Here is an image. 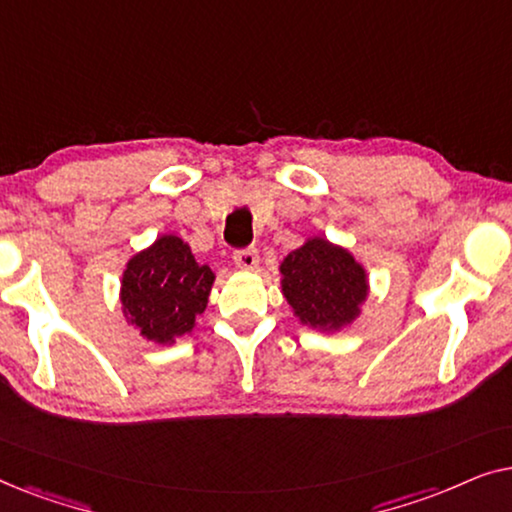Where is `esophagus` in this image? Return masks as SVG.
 Listing matches in <instances>:
<instances>
[{
	"mask_svg": "<svg viewBox=\"0 0 512 512\" xmlns=\"http://www.w3.org/2000/svg\"><path fill=\"white\" fill-rule=\"evenodd\" d=\"M233 261L240 270H256L258 251L256 249H240V251H235Z\"/></svg>",
	"mask_w": 512,
	"mask_h": 512,
	"instance_id": "1",
	"label": "esophagus"
}]
</instances>
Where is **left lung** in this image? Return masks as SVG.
<instances>
[{
    "mask_svg": "<svg viewBox=\"0 0 512 512\" xmlns=\"http://www.w3.org/2000/svg\"><path fill=\"white\" fill-rule=\"evenodd\" d=\"M279 286L293 317L312 331L338 333L361 317L370 282L354 254L326 237H307L279 263Z\"/></svg>",
    "mask_w": 512,
    "mask_h": 512,
    "instance_id": "left-lung-1",
    "label": "left lung"
}]
</instances>
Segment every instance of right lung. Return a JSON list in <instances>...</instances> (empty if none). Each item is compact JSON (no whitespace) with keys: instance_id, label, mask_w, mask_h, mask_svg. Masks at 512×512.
I'll return each instance as SVG.
<instances>
[{"instance_id":"right-lung-1","label":"right lung","mask_w":512,"mask_h":512,"mask_svg":"<svg viewBox=\"0 0 512 512\" xmlns=\"http://www.w3.org/2000/svg\"><path fill=\"white\" fill-rule=\"evenodd\" d=\"M214 279L188 242L174 233L160 235L125 263L118 291L125 324L144 340L174 345L193 333L195 319L207 310Z\"/></svg>"}]
</instances>
